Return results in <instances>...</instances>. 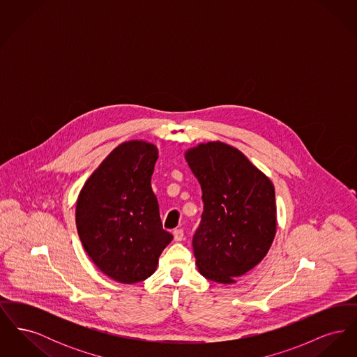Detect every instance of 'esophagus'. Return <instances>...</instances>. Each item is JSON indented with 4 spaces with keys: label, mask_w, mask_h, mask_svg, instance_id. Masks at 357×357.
Returning a JSON list of instances; mask_svg holds the SVG:
<instances>
[{
    "label": "esophagus",
    "mask_w": 357,
    "mask_h": 357,
    "mask_svg": "<svg viewBox=\"0 0 357 357\" xmlns=\"http://www.w3.org/2000/svg\"><path fill=\"white\" fill-rule=\"evenodd\" d=\"M172 234H174V239L176 241V242H181L183 237H185V233H183V230L182 229H175L174 231H172Z\"/></svg>",
    "instance_id": "34e87169"
}]
</instances>
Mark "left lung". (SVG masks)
Listing matches in <instances>:
<instances>
[{
  "label": "left lung",
  "mask_w": 357,
  "mask_h": 357,
  "mask_svg": "<svg viewBox=\"0 0 357 357\" xmlns=\"http://www.w3.org/2000/svg\"><path fill=\"white\" fill-rule=\"evenodd\" d=\"M202 188L204 213L192 237L204 278L233 284L262 261L275 236V194L271 179L237 149L221 142L186 153Z\"/></svg>",
  "instance_id": "obj_1"
}]
</instances>
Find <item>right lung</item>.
Wrapping results in <instances>:
<instances>
[{
	"instance_id": "obj_1",
	"label": "right lung",
	"mask_w": 357,
	"mask_h": 357,
	"mask_svg": "<svg viewBox=\"0 0 357 357\" xmlns=\"http://www.w3.org/2000/svg\"><path fill=\"white\" fill-rule=\"evenodd\" d=\"M156 159L151 143L120 144L88 178L76 204L77 233L86 255L121 284L149 278L172 241L151 188Z\"/></svg>"
}]
</instances>
